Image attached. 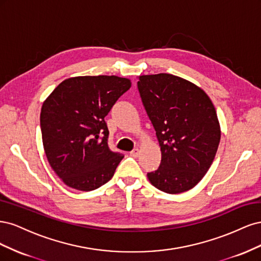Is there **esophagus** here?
Instances as JSON below:
<instances>
[{
  "label": "esophagus",
  "mask_w": 261,
  "mask_h": 261,
  "mask_svg": "<svg viewBox=\"0 0 261 261\" xmlns=\"http://www.w3.org/2000/svg\"><path fill=\"white\" fill-rule=\"evenodd\" d=\"M130 155L134 156V158H137L139 155V149H134L133 151H130Z\"/></svg>",
  "instance_id": "34e87169"
}]
</instances>
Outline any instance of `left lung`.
I'll return each instance as SVG.
<instances>
[{
    "label": "left lung",
    "mask_w": 261,
    "mask_h": 261,
    "mask_svg": "<svg viewBox=\"0 0 261 261\" xmlns=\"http://www.w3.org/2000/svg\"><path fill=\"white\" fill-rule=\"evenodd\" d=\"M137 87L161 148V163L147 174L167 194L184 193L206 175L221 128L215 106L200 87L171 74L143 75Z\"/></svg>",
    "instance_id": "8db88e82"
}]
</instances>
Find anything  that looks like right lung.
Wrapping results in <instances>:
<instances>
[{"label": "right lung", "instance_id": "right-lung-1", "mask_svg": "<svg viewBox=\"0 0 261 261\" xmlns=\"http://www.w3.org/2000/svg\"><path fill=\"white\" fill-rule=\"evenodd\" d=\"M132 86L117 76L63 81L43 102L40 126L51 168L68 187L90 192L112 178L123 154L108 146L105 117Z\"/></svg>", "mask_w": 261, "mask_h": 261}]
</instances>
